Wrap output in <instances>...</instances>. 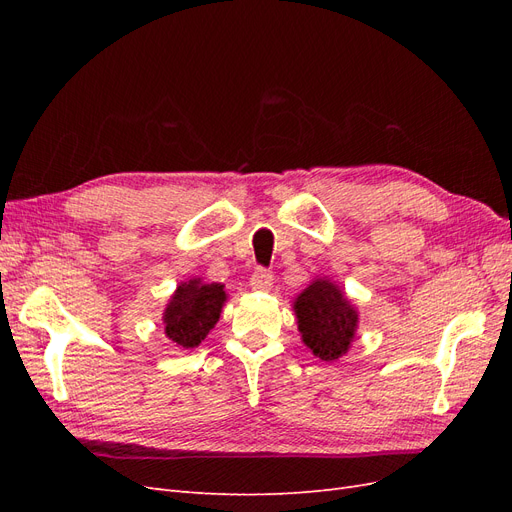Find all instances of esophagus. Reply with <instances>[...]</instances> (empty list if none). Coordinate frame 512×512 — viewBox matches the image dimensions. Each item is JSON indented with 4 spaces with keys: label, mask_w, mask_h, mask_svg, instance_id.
Returning a JSON list of instances; mask_svg holds the SVG:
<instances>
[{
    "label": "esophagus",
    "mask_w": 512,
    "mask_h": 512,
    "mask_svg": "<svg viewBox=\"0 0 512 512\" xmlns=\"http://www.w3.org/2000/svg\"><path fill=\"white\" fill-rule=\"evenodd\" d=\"M250 284L254 290H271L273 286V273L269 269H254L252 277H250Z\"/></svg>",
    "instance_id": "obj_1"
}]
</instances>
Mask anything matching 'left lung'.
<instances>
[{"label": "left lung", "instance_id": "8db88e82", "mask_svg": "<svg viewBox=\"0 0 512 512\" xmlns=\"http://www.w3.org/2000/svg\"><path fill=\"white\" fill-rule=\"evenodd\" d=\"M294 312L299 318L305 346L318 359L335 361L346 354L354 339L359 314L335 284L318 280L305 288L294 301Z\"/></svg>", "mask_w": 512, "mask_h": 512}]
</instances>
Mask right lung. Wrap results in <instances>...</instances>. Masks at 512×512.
<instances>
[{
  "instance_id": "right-lung-1",
  "label": "right lung",
  "mask_w": 512,
  "mask_h": 512,
  "mask_svg": "<svg viewBox=\"0 0 512 512\" xmlns=\"http://www.w3.org/2000/svg\"><path fill=\"white\" fill-rule=\"evenodd\" d=\"M224 301L226 292L220 284L200 280L181 284L164 312L168 339L183 348L198 346L218 322Z\"/></svg>"
}]
</instances>
